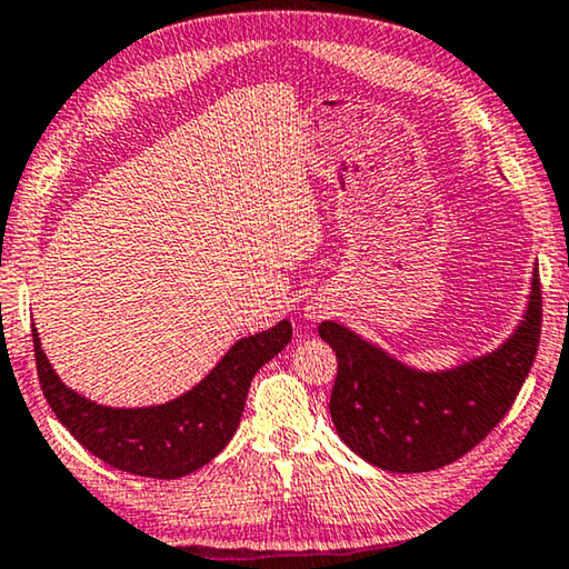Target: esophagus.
Returning <instances> with one entry per match:
<instances>
[{"label": "esophagus", "instance_id": "1", "mask_svg": "<svg viewBox=\"0 0 569 569\" xmlns=\"http://www.w3.org/2000/svg\"><path fill=\"white\" fill-rule=\"evenodd\" d=\"M322 315H326V308H320V305H308L310 320H318V318H322Z\"/></svg>", "mask_w": 569, "mask_h": 569}]
</instances>
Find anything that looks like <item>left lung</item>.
Returning <instances> with one entry per match:
<instances>
[{"label": "left lung", "mask_w": 569, "mask_h": 569, "mask_svg": "<svg viewBox=\"0 0 569 569\" xmlns=\"http://www.w3.org/2000/svg\"><path fill=\"white\" fill-rule=\"evenodd\" d=\"M318 333L338 358L330 417L340 440L376 468L427 473L473 450L511 409L541 336L539 272L506 343L448 371L412 369L333 320Z\"/></svg>", "instance_id": "obj_1"}]
</instances>
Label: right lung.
Returning <instances> with one entry per match:
<instances>
[{
    "label": "right lung",
    "instance_id": "obj_1",
    "mask_svg": "<svg viewBox=\"0 0 569 569\" xmlns=\"http://www.w3.org/2000/svg\"><path fill=\"white\" fill-rule=\"evenodd\" d=\"M292 338L290 320L241 338L216 369L186 395L157 407H103L68 389L42 353L38 330L34 363L48 405L86 450L111 468L144 478H182L221 452L239 427L251 379Z\"/></svg>",
    "mask_w": 569,
    "mask_h": 569
}]
</instances>
